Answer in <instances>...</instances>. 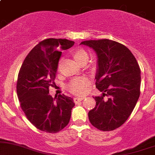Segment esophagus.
<instances>
[{
    "label": "esophagus",
    "mask_w": 155,
    "mask_h": 155,
    "mask_svg": "<svg viewBox=\"0 0 155 155\" xmlns=\"http://www.w3.org/2000/svg\"><path fill=\"white\" fill-rule=\"evenodd\" d=\"M84 97H76L74 98V101L75 102V104H77V103L80 102V101L84 100Z\"/></svg>",
    "instance_id": "34e87169"
}]
</instances>
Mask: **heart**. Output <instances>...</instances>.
I'll return each instance as SVG.
<instances>
[{"instance_id":"b5f03b06","label":"heart","mask_w":155,"mask_h":155,"mask_svg":"<svg viewBox=\"0 0 155 155\" xmlns=\"http://www.w3.org/2000/svg\"><path fill=\"white\" fill-rule=\"evenodd\" d=\"M70 54L72 56L73 59L80 65L86 64L88 60L89 54L87 51L82 48H75V49L71 50ZM61 64L62 60H60L58 65V71H60ZM90 84V81L88 78L82 77L79 78V79H73L69 84L68 89L73 93L77 94V95H82L86 92Z\"/></svg>"}]
</instances>
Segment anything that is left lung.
Here are the masks:
<instances>
[{
	"instance_id": "1",
	"label": "left lung",
	"mask_w": 155,
	"mask_h": 155,
	"mask_svg": "<svg viewBox=\"0 0 155 155\" xmlns=\"http://www.w3.org/2000/svg\"><path fill=\"white\" fill-rule=\"evenodd\" d=\"M97 56L96 88L102 96L93 97L96 105L89 120L100 130L120 127L128 119L140 96V70L134 55L123 44L109 39L84 41ZM105 95L108 99L104 98Z\"/></svg>"
}]
</instances>
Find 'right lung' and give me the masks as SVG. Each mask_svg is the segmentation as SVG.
<instances>
[{"label": "right lung", "mask_w": 155, "mask_h": 155, "mask_svg": "<svg viewBox=\"0 0 155 155\" xmlns=\"http://www.w3.org/2000/svg\"><path fill=\"white\" fill-rule=\"evenodd\" d=\"M74 42L67 39L48 38L37 44L23 62L17 83V97L28 120L37 129L55 133L69 123L74 100L65 95L53 98V86L62 50Z\"/></svg>", "instance_id": "obj_1"}]
</instances>
